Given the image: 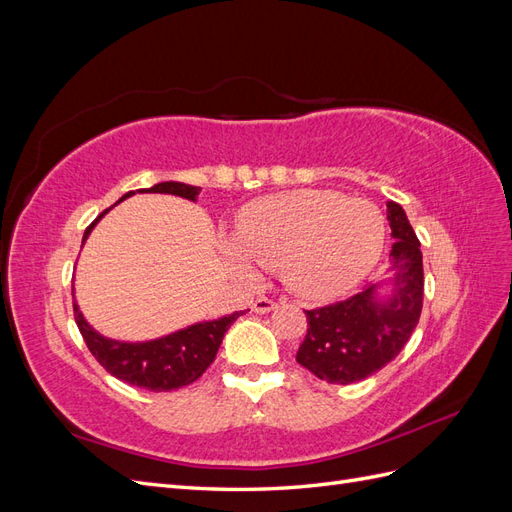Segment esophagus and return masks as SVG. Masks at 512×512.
Instances as JSON below:
<instances>
[{
  "label": "esophagus",
  "mask_w": 512,
  "mask_h": 512,
  "mask_svg": "<svg viewBox=\"0 0 512 512\" xmlns=\"http://www.w3.org/2000/svg\"><path fill=\"white\" fill-rule=\"evenodd\" d=\"M277 307V303L273 301V299H269V297H258L254 303H252V309L256 314H269L271 309H275Z\"/></svg>",
  "instance_id": "34e87169"
}]
</instances>
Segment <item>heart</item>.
I'll list each match as a JSON object with an SVG mask.
<instances>
[{"mask_svg": "<svg viewBox=\"0 0 512 512\" xmlns=\"http://www.w3.org/2000/svg\"><path fill=\"white\" fill-rule=\"evenodd\" d=\"M386 241L382 211L365 198L299 190L247 205L224 252L239 271L280 269L305 299H333L361 284Z\"/></svg>", "mask_w": 512, "mask_h": 512, "instance_id": "b5f03b06", "label": "heart"}]
</instances>
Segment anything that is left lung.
<instances>
[{
  "label": "left lung",
  "mask_w": 512,
  "mask_h": 512,
  "mask_svg": "<svg viewBox=\"0 0 512 512\" xmlns=\"http://www.w3.org/2000/svg\"><path fill=\"white\" fill-rule=\"evenodd\" d=\"M393 286L389 297L365 286L346 301L307 309L297 363L320 380L352 384L376 374L404 350L423 309V254L404 209L389 203Z\"/></svg>",
  "instance_id": "8db88e82"
}]
</instances>
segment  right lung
Returning <instances> with one entry per match:
<instances>
[{
	"label": "right lung",
	"mask_w": 512,
	"mask_h": 512,
	"mask_svg": "<svg viewBox=\"0 0 512 512\" xmlns=\"http://www.w3.org/2000/svg\"><path fill=\"white\" fill-rule=\"evenodd\" d=\"M138 192H160V194H175L188 200H196L200 188L196 185H185L177 181H164L153 185V188H143ZM134 192L123 194L121 200H126ZM104 209L94 220L85 235L83 243L89 237L91 228L98 224V220L106 213ZM74 297V290H72ZM243 312H235L224 316L220 320L211 322H198L188 329H181L177 333H170L160 339H151V342H117V339H108L94 331L79 312V305L74 303V320L79 327L89 352L96 356V361L113 374L115 378L128 382L132 386H141V389L162 393V391H175L181 386H188L194 380L205 374V369L213 363L215 354L224 339V333L230 329Z\"/></svg>",
	"instance_id": "right-lung-1"
}]
</instances>
